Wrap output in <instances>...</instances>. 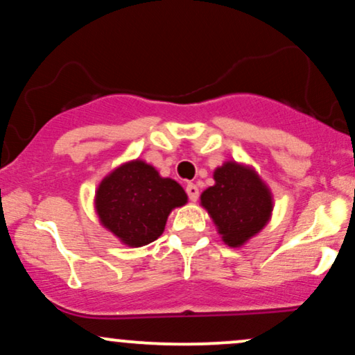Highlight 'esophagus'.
<instances>
[{
	"label": "esophagus",
	"instance_id": "34e87169",
	"mask_svg": "<svg viewBox=\"0 0 355 355\" xmlns=\"http://www.w3.org/2000/svg\"><path fill=\"white\" fill-rule=\"evenodd\" d=\"M185 191H187V195H189V198H190L191 202H197V198H198V187L195 185V183H191V182L187 183Z\"/></svg>",
	"mask_w": 355,
	"mask_h": 355
}]
</instances>
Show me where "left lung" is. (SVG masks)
Wrapping results in <instances>:
<instances>
[{
	"label": "left lung",
	"mask_w": 355,
	"mask_h": 355,
	"mask_svg": "<svg viewBox=\"0 0 355 355\" xmlns=\"http://www.w3.org/2000/svg\"><path fill=\"white\" fill-rule=\"evenodd\" d=\"M214 178L215 185L202 193V205L227 245H243L270 218V191L254 170L235 162L215 170Z\"/></svg>",
	"instance_id": "8db88e82"
}]
</instances>
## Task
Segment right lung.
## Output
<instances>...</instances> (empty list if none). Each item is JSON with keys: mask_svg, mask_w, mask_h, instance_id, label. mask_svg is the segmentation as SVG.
<instances>
[{"mask_svg": "<svg viewBox=\"0 0 355 355\" xmlns=\"http://www.w3.org/2000/svg\"><path fill=\"white\" fill-rule=\"evenodd\" d=\"M183 203L187 193L182 187L141 160L113 170L95 198L101 223L130 247L148 245L160 237L170 211Z\"/></svg>", "mask_w": 355, "mask_h": 355, "instance_id": "right-lung-1", "label": "right lung"}]
</instances>
